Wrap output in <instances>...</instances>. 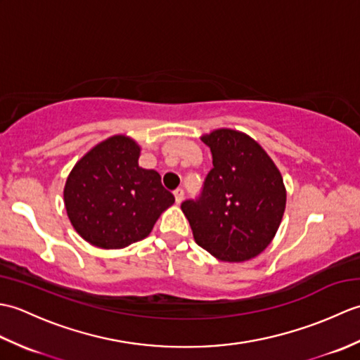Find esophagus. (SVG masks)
Wrapping results in <instances>:
<instances>
[{
  "label": "esophagus",
  "instance_id": "1",
  "mask_svg": "<svg viewBox=\"0 0 360 360\" xmlns=\"http://www.w3.org/2000/svg\"><path fill=\"white\" fill-rule=\"evenodd\" d=\"M174 200H176V204H181L182 200H184V188L182 187H178L174 190Z\"/></svg>",
  "mask_w": 360,
  "mask_h": 360
}]
</instances>
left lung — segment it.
I'll list each match as a JSON object with an SVG mask.
<instances>
[{
    "mask_svg": "<svg viewBox=\"0 0 360 360\" xmlns=\"http://www.w3.org/2000/svg\"><path fill=\"white\" fill-rule=\"evenodd\" d=\"M201 141L213 168L202 192L181 209L193 238L213 257L240 263L269 246L286 207L283 178L267 153L248 134L221 128Z\"/></svg>",
    "mask_w": 360,
    "mask_h": 360,
    "instance_id": "obj_1",
    "label": "left lung"
}]
</instances>
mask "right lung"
Returning <instances> with one entry per match:
<instances>
[{
	"label": "right lung",
	"instance_id": "add662e5",
	"mask_svg": "<svg viewBox=\"0 0 360 360\" xmlns=\"http://www.w3.org/2000/svg\"><path fill=\"white\" fill-rule=\"evenodd\" d=\"M141 147L117 134L91 148L68 176L65 207L75 231L93 246L122 249L148 236L174 202L160 174L139 167Z\"/></svg>",
	"mask_w": 360,
	"mask_h": 360
}]
</instances>
